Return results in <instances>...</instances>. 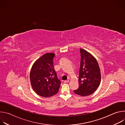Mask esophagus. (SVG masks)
<instances>
[{"label":"esophagus","mask_w":125,"mask_h":125,"mask_svg":"<svg viewBox=\"0 0 125 125\" xmlns=\"http://www.w3.org/2000/svg\"><path fill=\"white\" fill-rule=\"evenodd\" d=\"M69 82V80H65V81H64V83H68Z\"/></svg>","instance_id":"obj_1"}]
</instances>
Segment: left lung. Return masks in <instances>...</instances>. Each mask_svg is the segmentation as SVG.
<instances>
[{
  "label": "left lung",
  "instance_id": "8db88e82",
  "mask_svg": "<svg viewBox=\"0 0 125 125\" xmlns=\"http://www.w3.org/2000/svg\"><path fill=\"white\" fill-rule=\"evenodd\" d=\"M80 52L79 86L74 92L85 96L92 94L97 90L101 81V73L98 63L92 54L82 48H80Z\"/></svg>",
  "mask_w": 125,
  "mask_h": 125
}]
</instances>
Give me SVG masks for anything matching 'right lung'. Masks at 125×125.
Returning <instances> with one entry per match:
<instances>
[{
  "label": "right lung",
  "instance_id": "1",
  "mask_svg": "<svg viewBox=\"0 0 125 125\" xmlns=\"http://www.w3.org/2000/svg\"><path fill=\"white\" fill-rule=\"evenodd\" d=\"M55 56L54 53H45L35 61L31 70V87L37 94L44 97L56 94L60 86L61 82L53 65Z\"/></svg>",
  "mask_w": 125,
  "mask_h": 125
}]
</instances>
